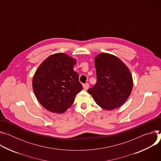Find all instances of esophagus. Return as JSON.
<instances>
[{
	"mask_svg": "<svg viewBox=\"0 0 161 161\" xmlns=\"http://www.w3.org/2000/svg\"><path fill=\"white\" fill-rule=\"evenodd\" d=\"M83 88H84V90H87V89L89 88V84L86 83V84H83Z\"/></svg>",
	"mask_w": 161,
	"mask_h": 161,
	"instance_id": "esophagus-1",
	"label": "esophagus"
}]
</instances>
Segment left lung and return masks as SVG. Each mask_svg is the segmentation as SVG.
<instances>
[{
	"instance_id": "left-lung-1",
	"label": "left lung",
	"mask_w": 161,
	"mask_h": 161,
	"mask_svg": "<svg viewBox=\"0 0 161 161\" xmlns=\"http://www.w3.org/2000/svg\"><path fill=\"white\" fill-rule=\"evenodd\" d=\"M97 83L88 89L102 108L113 110L119 108L130 96L133 79L129 68L118 57L100 53L95 58Z\"/></svg>"
}]
</instances>
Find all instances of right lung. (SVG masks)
I'll return each instance as SVG.
<instances>
[{
  "instance_id": "1",
  "label": "right lung",
  "mask_w": 161,
  "mask_h": 161,
  "mask_svg": "<svg viewBox=\"0 0 161 161\" xmlns=\"http://www.w3.org/2000/svg\"><path fill=\"white\" fill-rule=\"evenodd\" d=\"M75 59L64 53L50 55L39 66L32 79V89L41 105L48 111L62 114L82 90Z\"/></svg>"
}]
</instances>
